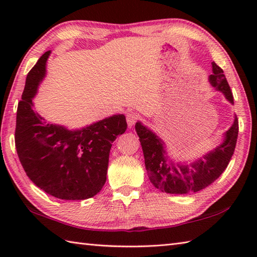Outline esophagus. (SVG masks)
<instances>
[{
	"label": "esophagus",
	"mask_w": 257,
	"mask_h": 257,
	"mask_svg": "<svg viewBox=\"0 0 257 257\" xmlns=\"http://www.w3.org/2000/svg\"><path fill=\"white\" fill-rule=\"evenodd\" d=\"M138 119H139V114L137 112H128L127 113V122H128L129 128H132Z\"/></svg>",
	"instance_id": "obj_1"
}]
</instances>
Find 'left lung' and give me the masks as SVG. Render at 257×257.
Returning <instances> with one entry per match:
<instances>
[{
  "mask_svg": "<svg viewBox=\"0 0 257 257\" xmlns=\"http://www.w3.org/2000/svg\"><path fill=\"white\" fill-rule=\"evenodd\" d=\"M212 72L209 77L211 85L221 91L228 101L234 103L233 94L223 70L214 62L212 63ZM136 132L143 147L146 170L150 182L161 192L188 194L206 188L225 170L236 146L238 120L235 116L220 146L190 165L169 159L165 143L140 121L136 123Z\"/></svg>",
  "mask_w": 257,
  "mask_h": 257,
  "instance_id": "8db88e82",
  "label": "left lung"
}]
</instances>
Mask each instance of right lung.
<instances>
[{
  "instance_id": "obj_1",
  "label": "right lung",
  "mask_w": 257,
  "mask_h": 257,
  "mask_svg": "<svg viewBox=\"0 0 257 257\" xmlns=\"http://www.w3.org/2000/svg\"><path fill=\"white\" fill-rule=\"evenodd\" d=\"M50 54H43L27 74L16 113V151L36 187L57 199H89L106 182L111 144L127 129L125 117L113 114L85 128L69 130L47 122L33 110V98L45 77Z\"/></svg>"
}]
</instances>
